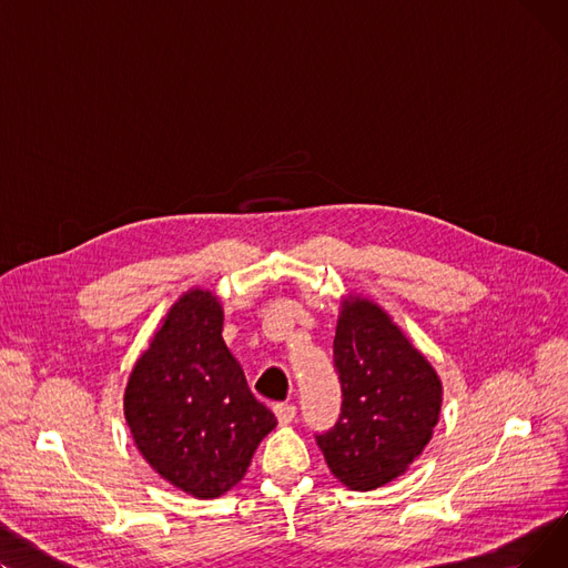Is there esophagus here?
Masks as SVG:
<instances>
[{"label":"esophagus","instance_id":"esophagus-1","mask_svg":"<svg viewBox=\"0 0 568 568\" xmlns=\"http://www.w3.org/2000/svg\"><path fill=\"white\" fill-rule=\"evenodd\" d=\"M274 414H276V419H278L281 426H287V424L294 422L296 407H294V405H287V403H281V405H274Z\"/></svg>","mask_w":568,"mask_h":568}]
</instances>
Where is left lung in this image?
<instances>
[{
  "label": "left lung",
  "mask_w": 568,
  "mask_h": 568,
  "mask_svg": "<svg viewBox=\"0 0 568 568\" xmlns=\"http://www.w3.org/2000/svg\"><path fill=\"white\" fill-rule=\"evenodd\" d=\"M334 362L343 407L317 446L345 488L375 490L403 476L433 439L442 379L394 317L356 292L341 304Z\"/></svg>",
  "instance_id": "8db88e82"
}]
</instances>
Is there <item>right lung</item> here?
Here are the masks:
<instances>
[{
	"instance_id": "1",
	"label": "right lung",
	"mask_w": 568,
	"mask_h": 568,
	"mask_svg": "<svg viewBox=\"0 0 568 568\" xmlns=\"http://www.w3.org/2000/svg\"><path fill=\"white\" fill-rule=\"evenodd\" d=\"M223 304L191 287L170 306L124 389V416L152 469L195 499L244 479L276 416L248 389L223 336Z\"/></svg>"
}]
</instances>
